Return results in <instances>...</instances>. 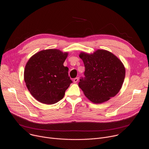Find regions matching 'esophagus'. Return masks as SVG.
<instances>
[{
    "mask_svg": "<svg viewBox=\"0 0 149 149\" xmlns=\"http://www.w3.org/2000/svg\"><path fill=\"white\" fill-rule=\"evenodd\" d=\"M78 80H79V77H77V78H74L73 81H74V83H77V82L78 81Z\"/></svg>",
    "mask_w": 149,
    "mask_h": 149,
    "instance_id": "obj_1",
    "label": "esophagus"
}]
</instances>
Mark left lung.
Here are the masks:
<instances>
[{
    "mask_svg": "<svg viewBox=\"0 0 149 149\" xmlns=\"http://www.w3.org/2000/svg\"><path fill=\"white\" fill-rule=\"evenodd\" d=\"M85 71L78 85L85 96L95 104L108 101L120 91L125 77L121 61L112 53L97 49L93 54L82 52Z\"/></svg>",
    "mask_w": 149,
    "mask_h": 149,
    "instance_id": "obj_1",
    "label": "left lung"
}]
</instances>
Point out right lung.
Masks as SVG:
<instances>
[{"instance_id":"obj_1","label":"right lung","mask_w":149,"mask_h":149,"mask_svg":"<svg viewBox=\"0 0 149 149\" xmlns=\"http://www.w3.org/2000/svg\"><path fill=\"white\" fill-rule=\"evenodd\" d=\"M67 56L68 53L48 49L35 54L27 63L24 81L31 95L40 102L51 105L63 98L72 82L68 68L63 65Z\"/></svg>"}]
</instances>
